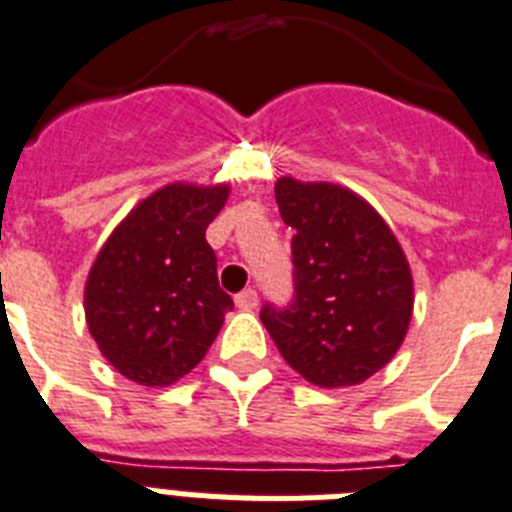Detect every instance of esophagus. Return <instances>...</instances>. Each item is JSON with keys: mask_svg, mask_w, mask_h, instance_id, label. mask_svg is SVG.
I'll return each instance as SVG.
<instances>
[{"mask_svg": "<svg viewBox=\"0 0 512 512\" xmlns=\"http://www.w3.org/2000/svg\"><path fill=\"white\" fill-rule=\"evenodd\" d=\"M236 307L244 309V312H249V309H255L257 302H260V296H257L255 289H244L242 294H236Z\"/></svg>", "mask_w": 512, "mask_h": 512, "instance_id": "obj_1", "label": "esophagus"}]
</instances>
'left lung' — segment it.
Returning a JSON list of instances; mask_svg holds the SVG:
<instances>
[{
  "label": "left lung",
  "instance_id": "8db88e82",
  "mask_svg": "<svg viewBox=\"0 0 512 512\" xmlns=\"http://www.w3.org/2000/svg\"><path fill=\"white\" fill-rule=\"evenodd\" d=\"M276 203L296 231L294 302L265 304L260 320L307 382L359 385L406 338L414 309L409 260L380 213L341 184L281 176Z\"/></svg>",
  "mask_w": 512,
  "mask_h": 512
}]
</instances>
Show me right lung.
I'll use <instances>...</instances> for the list:
<instances>
[{
	"instance_id": "obj_1",
	"label": "right lung",
	"mask_w": 512,
	"mask_h": 512,
	"mask_svg": "<svg viewBox=\"0 0 512 512\" xmlns=\"http://www.w3.org/2000/svg\"><path fill=\"white\" fill-rule=\"evenodd\" d=\"M226 200L229 184H166L137 203L98 252L85 281V320L127 380L163 388L192 372L234 309L205 242Z\"/></svg>"
}]
</instances>
